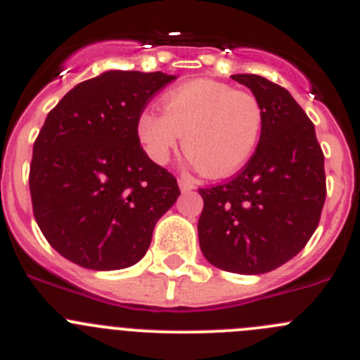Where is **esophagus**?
I'll return each mask as SVG.
<instances>
[{
    "label": "esophagus",
    "mask_w": 360,
    "mask_h": 360,
    "mask_svg": "<svg viewBox=\"0 0 360 360\" xmlns=\"http://www.w3.org/2000/svg\"><path fill=\"white\" fill-rule=\"evenodd\" d=\"M178 187H180V191H182V193H189L191 189H195V184H193V180H191V178L180 176L178 178Z\"/></svg>",
    "instance_id": "obj_1"
}]
</instances>
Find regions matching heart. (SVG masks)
Here are the masks:
<instances>
[{"label": "heart", "mask_w": 360, "mask_h": 360, "mask_svg": "<svg viewBox=\"0 0 360 360\" xmlns=\"http://www.w3.org/2000/svg\"><path fill=\"white\" fill-rule=\"evenodd\" d=\"M262 129V104L252 94L209 79L176 86L165 94L164 111H144L136 126L155 164H165L184 142L191 164L209 176L236 173L252 157Z\"/></svg>", "instance_id": "obj_1"}]
</instances>
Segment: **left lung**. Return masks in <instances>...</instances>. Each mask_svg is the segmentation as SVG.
Returning <instances> with one entry per match:
<instances>
[{"instance_id":"8db88e82","label":"left lung","mask_w":360,"mask_h":360,"mask_svg":"<svg viewBox=\"0 0 360 360\" xmlns=\"http://www.w3.org/2000/svg\"><path fill=\"white\" fill-rule=\"evenodd\" d=\"M263 110L259 144L229 182L202 187L200 249L211 265L265 274L304 249L326 198L316 128L283 86L254 73L232 75Z\"/></svg>"}]
</instances>
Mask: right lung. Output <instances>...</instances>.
<instances>
[{"label": "right lung", "mask_w": 360, "mask_h": 360, "mask_svg": "<svg viewBox=\"0 0 360 360\" xmlns=\"http://www.w3.org/2000/svg\"><path fill=\"white\" fill-rule=\"evenodd\" d=\"M174 79L110 70L79 82L44 120L28 176L32 209L46 241L75 265L139 263L180 196L176 178L146 155L136 133L153 95Z\"/></svg>", "instance_id": "obj_1"}]
</instances>
